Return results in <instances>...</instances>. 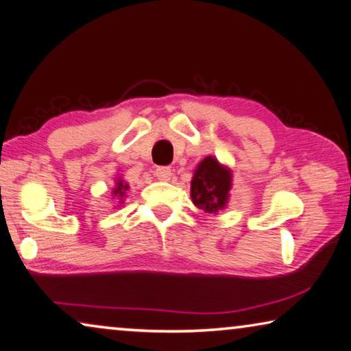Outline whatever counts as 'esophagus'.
Instances as JSON below:
<instances>
[{"instance_id": "34e87169", "label": "esophagus", "mask_w": 351, "mask_h": 351, "mask_svg": "<svg viewBox=\"0 0 351 351\" xmlns=\"http://www.w3.org/2000/svg\"><path fill=\"white\" fill-rule=\"evenodd\" d=\"M171 169L170 167H159L156 169V176H158L159 181H170L171 180Z\"/></svg>"}]
</instances>
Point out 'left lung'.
<instances>
[{
  "label": "left lung",
  "mask_w": 351,
  "mask_h": 351,
  "mask_svg": "<svg viewBox=\"0 0 351 351\" xmlns=\"http://www.w3.org/2000/svg\"><path fill=\"white\" fill-rule=\"evenodd\" d=\"M232 186L233 175L230 167L221 164L214 156H206L193 171L192 203L208 214H217L228 206Z\"/></svg>",
  "instance_id": "8db88e82"
}]
</instances>
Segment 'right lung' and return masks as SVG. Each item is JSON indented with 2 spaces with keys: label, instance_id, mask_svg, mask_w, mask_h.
Here are the masks:
<instances>
[{
  "label": "right lung",
  "instance_id": "1",
  "mask_svg": "<svg viewBox=\"0 0 351 351\" xmlns=\"http://www.w3.org/2000/svg\"><path fill=\"white\" fill-rule=\"evenodd\" d=\"M128 191H129L128 182H125L121 176H117V180H114V186L112 189V195L117 198L119 205H123L124 203V197H125V193H128Z\"/></svg>",
  "mask_w": 351,
  "mask_h": 351
}]
</instances>
